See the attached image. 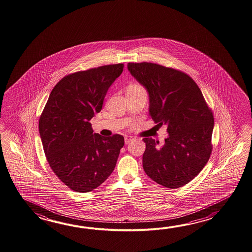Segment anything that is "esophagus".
<instances>
[{
    "mask_svg": "<svg viewBox=\"0 0 252 252\" xmlns=\"http://www.w3.org/2000/svg\"><path fill=\"white\" fill-rule=\"evenodd\" d=\"M133 137L126 136V137H125V144H128V143H130V142H131V141H133Z\"/></svg>",
    "mask_w": 252,
    "mask_h": 252,
    "instance_id": "obj_1",
    "label": "esophagus"
}]
</instances>
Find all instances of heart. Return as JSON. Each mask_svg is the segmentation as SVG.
<instances>
[{"instance_id":"obj_1","label":"heart","mask_w":252,"mask_h":252,"mask_svg":"<svg viewBox=\"0 0 252 252\" xmlns=\"http://www.w3.org/2000/svg\"><path fill=\"white\" fill-rule=\"evenodd\" d=\"M128 87H131V88H143L142 86H139V85H137V84H134V85H131V86H128Z\"/></svg>"}]
</instances>
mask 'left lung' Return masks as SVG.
Segmentation results:
<instances>
[{"label":"left lung","instance_id":"1","mask_svg":"<svg viewBox=\"0 0 252 252\" xmlns=\"http://www.w3.org/2000/svg\"><path fill=\"white\" fill-rule=\"evenodd\" d=\"M128 69L149 92L151 118L158 126L166 124L169 134L160 149L155 139H143L145 173L165 188H181L209 160L213 112L196 83L182 71L149 62L128 63Z\"/></svg>","mask_w":252,"mask_h":252}]
</instances>
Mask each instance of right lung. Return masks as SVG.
<instances>
[{"mask_svg":"<svg viewBox=\"0 0 252 252\" xmlns=\"http://www.w3.org/2000/svg\"><path fill=\"white\" fill-rule=\"evenodd\" d=\"M124 64H107L65 75L55 86L39 117L43 150L55 175L77 193L98 188L113 173L124 136L102 137L90 120L102 110L109 87Z\"/></svg>","mask_w":252,"mask_h":252,"instance_id":"add662e5","label":"right lung"}]
</instances>
